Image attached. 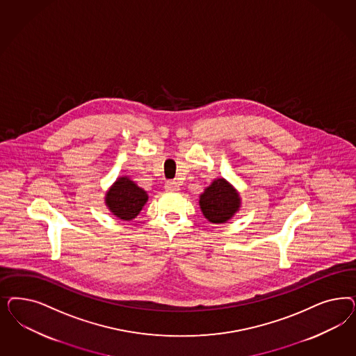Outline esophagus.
Wrapping results in <instances>:
<instances>
[{
    "label": "esophagus",
    "instance_id": "obj_1",
    "mask_svg": "<svg viewBox=\"0 0 356 356\" xmlns=\"http://www.w3.org/2000/svg\"><path fill=\"white\" fill-rule=\"evenodd\" d=\"M165 188H166L168 191H177V190H179V184H177L175 181H168V182L165 184Z\"/></svg>",
    "mask_w": 356,
    "mask_h": 356
}]
</instances>
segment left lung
<instances>
[{
    "label": "left lung",
    "instance_id": "obj_1",
    "mask_svg": "<svg viewBox=\"0 0 356 356\" xmlns=\"http://www.w3.org/2000/svg\"><path fill=\"white\" fill-rule=\"evenodd\" d=\"M199 206L209 222L222 224L233 218L237 211H240L241 197L228 181L218 178L200 195Z\"/></svg>",
    "mask_w": 356,
    "mask_h": 356
}]
</instances>
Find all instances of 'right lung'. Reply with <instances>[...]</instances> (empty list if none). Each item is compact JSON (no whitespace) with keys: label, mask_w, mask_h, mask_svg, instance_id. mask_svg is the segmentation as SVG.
I'll return each instance as SVG.
<instances>
[{"label":"right lung","mask_w":356,"mask_h":356,"mask_svg":"<svg viewBox=\"0 0 356 356\" xmlns=\"http://www.w3.org/2000/svg\"><path fill=\"white\" fill-rule=\"evenodd\" d=\"M106 206L116 218L134 220L148 202V194L128 177H120L106 193Z\"/></svg>","instance_id":"1"}]
</instances>
